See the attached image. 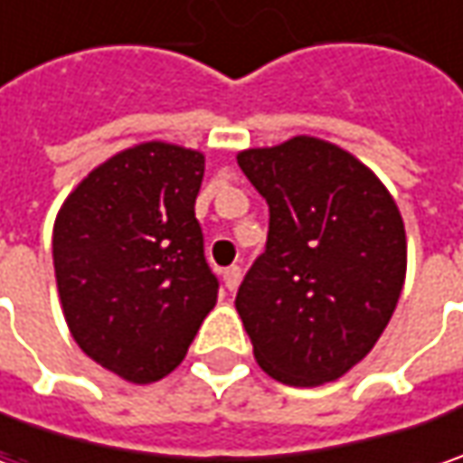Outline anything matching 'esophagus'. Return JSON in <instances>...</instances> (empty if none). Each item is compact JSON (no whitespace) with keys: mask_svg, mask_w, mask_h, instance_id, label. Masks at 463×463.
Segmentation results:
<instances>
[{"mask_svg":"<svg viewBox=\"0 0 463 463\" xmlns=\"http://www.w3.org/2000/svg\"><path fill=\"white\" fill-rule=\"evenodd\" d=\"M222 276H223V286H226L229 291H234V288L240 286V280H241V268L232 265V268H226V270H223Z\"/></svg>","mask_w":463,"mask_h":463,"instance_id":"obj_1","label":"esophagus"}]
</instances>
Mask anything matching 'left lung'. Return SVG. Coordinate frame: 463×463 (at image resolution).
<instances>
[{"mask_svg":"<svg viewBox=\"0 0 463 463\" xmlns=\"http://www.w3.org/2000/svg\"><path fill=\"white\" fill-rule=\"evenodd\" d=\"M270 208L265 252L237 291L260 368L319 386L364 361L407 273L400 208L355 156L314 136L237 154Z\"/></svg>","mask_w":463,"mask_h":463,"instance_id":"8db88e82","label":"left lung"}]
</instances>
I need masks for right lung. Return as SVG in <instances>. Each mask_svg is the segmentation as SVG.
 Segmentation results:
<instances>
[{
  "label": "right lung",
  "mask_w": 463,
  "mask_h": 463,
  "mask_svg": "<svg viewBox=\"0 0 463 463\" xmlns=\"http://www.w3.org/2000/svg\"><path fill=\"white\" fill-rule=\"evenodd\" d=\"M205 156L165 141L123 149L69 193L53 223V268L77 345L131 383L183 364L219 280L195 198Z\"/></svg>",
  "instance_id": "right-lung-1"
}]
</instances>
